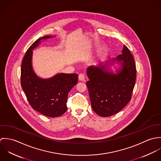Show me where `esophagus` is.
I'll use <instances>...</instances> for the list:
<instances>
[{
  "label": "esophagus",
  "instance_id": "34e87169",
  "mask_svg": "<svg viewBox=\"0 0 161 161\" xmlns=\"http://www.w3.org/2000/svg\"><path fill=\"white\" fill-rule=\"evenodd\" d=\"M79 80L80 81H84L85 80V75L84 74H80L79 75Z\"/></svg>",
  "mask_w": 161,
  "mask_h": 161
}]
</instances>
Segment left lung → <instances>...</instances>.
<instances>
[{
	"mask_svg": "<svg viewBox=\"0 0 161 161\" xmlns=\"http://www.w3.org/2000/svg\"><path fill=\"white\" fill-rule=\"evenodd\" d=\"M120 65L115 73L109 66ZM89 80L86 84L93 110L99 116L107 117L121 110L130 101L136 77V64L133 55L124 45L122 54L105 63L87 69Z\"/></svg>",
	"mask_w": 161,
	"mask_h": 161,
	"instance_id": "8db88e82",
	"label": "left lung"
}]
</instances>
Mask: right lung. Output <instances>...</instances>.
Returning <instances> with one entry per match:
<instances>
[{"label":"right lung","mask_w":161,"mask_h":161,"mask_svg":"<svg viewBox=\"0 0 161 161\" xmlns=\"http://www.w3.org/2000/svg\"><path fill=\"white\" fill-rule=\"evenodd\" d=\"M53 38L45 36L38 38L28 49L21 67V86L31 107L48 117H58L67 111L66 102L69 91L77 84V74H57L43 79L35 72L32 66L33 50L45 40Z\"/></svg>","instance_id":"obj_1"}]
</instances>
